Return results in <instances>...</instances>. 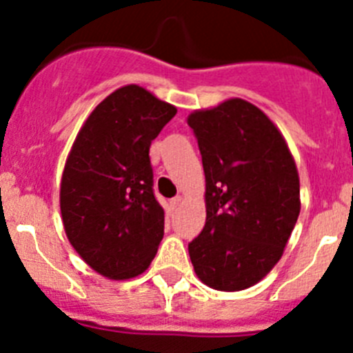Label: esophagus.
I'll return each instance as SVG.
<instances>
[{
  "instance_id": "esophagus-1",
  "label": "esophagus",
  "mask_w": 353,
  "mask_h": 353,
  "mask_svg": "<svg viewBox=\"0 0 353 353\" xmlns=\"http://www.w3.org/2000/svg\"><path fill=\"white\" fill-rule=\"evenodd\" d=\"M182 201H183L182 196H174V198L171 199V205H173V207H180V205H182Z\"/></svg>"
}]
</instances>
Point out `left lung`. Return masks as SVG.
I'll use <instances>...</instances> for the list:
<instances>
[{"mask_svg": "<svg viewBox=\"0 0 353 353\" xmlns=\"http://www.w3.org/2000/svg\"><path fill=\"white\" fill-rule=\"evenodd\" d=\"M187 123L207 182V221L189 244L192 267L210 288L245 290L281 260L297 223V166L279 129L248 101L198 109Z\"/></svg>", "mask_w": 353, "mask_h": 353, "instance_id": "obj_1", "label": "left lung"}]
</instances>
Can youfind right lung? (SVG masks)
Masks as SVG:
<instances>
[{
  "mask_svg": "<svg viewBox=\"0 0 353 353\" xmlns=\"http://www.w3.org/2000/svg\"><path fill=\"white\" fill-rule=\"evenodd\" d=\"M174 114V105L127 84L93 109L65 162V233L77 254L109 279L145 272L164 236L148 154Z\"/></svg>",
  "mask_w": 353,
  "mask_h": 353,
  "instance_id": "right-lung-1",
  "label": "right lung"
}]
</instances>
